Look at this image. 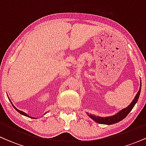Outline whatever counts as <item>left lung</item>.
Returning <instances> with one entry per match:
<instances>
[{"label": "left lung", "mask_w": 146, "mask_h": 146, "mask_svg": "<svg viewBox=\"0 0 146 146\" xmlns=\"http://www.w3.org/2000/svg\"><path fill=\"white\" fill-rule=\"evenodd\" d=\"M140 87L138 93H137V95H135V98L132 100V102L130 103V105H128L126 108H123L120 110L119 112L115 114V115H112V116L109 117H99V116H95L94 115H89V114H87L88 115V117L90 118H91L93 121L98 123H101V124H106V125H111L114 124V123H116L121 121L122 119L125 118L127 115H128V113L131 111L133 107L135 106V105L136 104V103L138 101L139 98L140 93H141V82H140Z\"/></svg>", "instance_id": "obj_1"}]
</instances>
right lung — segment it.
I'll use <instances>...</instances> for the list:
<instances>
[{
    "label": "right lung",
    "mask_w": 146,
    "mask_h": 146,
    "mask_svg": "<svg viewBox=\"0 0 146 146\" xmlns=\"http://www.w3.org/2000/svg\"><path fill=\"white\" fill-rule=\"evenodd\" d=\"M8 97V96H7ZM8 99H9V102H11V104H12V106H14V108H15V109H16V110H17V111L18 112V113H19L20 114H21V115H24V116H25V117H29V118H34V117H31V116H29V115H28V114H27L26 113H25V112H23V111H21V110H18V108H16V107H15L14 106V104H12V102H11V100H10V99H9V97H8ZM46 113H45L44 114V115H45V114H46ZM35 119H36V118H35Z\"/></svg>",
    "instance_id": "add662e5"
}]
</instances>
